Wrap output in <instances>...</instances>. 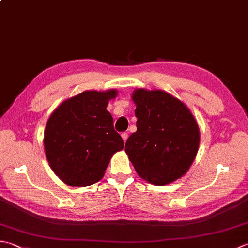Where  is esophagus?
Segmentation results:
<instances>
[{
    "mask_svg": "<svg viewBox=\"0 0 248 248\" xmlns=\"http://www.w3.org/2000/svg\"><path fill=\"white\" fill-rule=\"evenodd\" d=\"M121 138H123V140H124V142L125 143V140H128V133H125V132H124L123 134H121Z\"/></svg>",
    "mask_w": 248,
    "mask_h": 248,
    "instance_id": "esophagus-1",
    "label": "esophagus"
}]
</instances>
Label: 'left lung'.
<instances>
[{
    "mask_svg": "<svg viewBox=\"0 0 248 248\" xmlns=\"http://www.w3.org/2000/svg\"><path fill=\"white\" fill-rule=\"evenodd\" d=\"M137 132L125 142L124 150L139 176L163 186L185 175L195 161L200 129L195 116L181 100L163 90L138 88Z\"/></svg>",
    "mask_w": 248,
    "mask_h": 248,
    "instance_id": "1",
    "label": "left lung"
}]
</instances>
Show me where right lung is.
Masks as SVG:
<instances>
[{"mask_svg": "<svg viewBox=\"0 0 248 248\" xmlns=\"http://www.w3.org/2000/svg\"><path fill=\"white\" fill-rule=\"evenodd\" d=\"M116 89L86 90L52 111L44 131V149L51 170L63 183L86 187L104 176L113 155L124 148L106 109Z\"/></svg>", "mask_w": 248, "mask_h": 248, "instance_id": "right-lung-1", "label": "right lung"}]
</instances>
